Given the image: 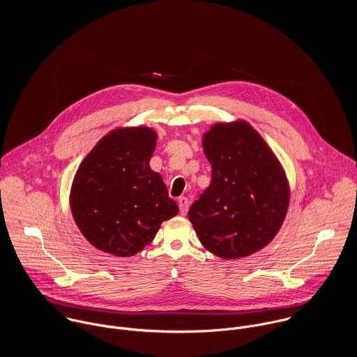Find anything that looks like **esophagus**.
Returning a JSON list of instances; mask_svg holds the SVG:
<instances>
[{"instance_id": "esophagus-1", "label": "esophagus", "mask_w": 357, "mask_h": 357, "mask_svg": "<svg viewBox=\"0 0 357 357\" xmlns=\"http://www.w3.org/2000/svg\"><path fill=\"white\" fill-rule=\"evenodd\" d=\"M178 207H180V213L183 214V215H185L187 214V211H188V207H190V201L187 199V198H180L178 199Z\"/></svg>"}]
</instances>
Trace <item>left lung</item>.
<instances>
[{"label":"left lung","instance_id":"1","mask_svg":"<svg viewBox=\"0 0 357 357\" xmlns=\"http://www.w3.org/2000/svg\"><path fill=\"white\" fill-rule=\"evenodd\" d=\"M211 183L188 218L204 249L224 259L253 255L280 229L290 191L264 139L245 121L215 123L204 133Z\"/></svg>","mask_w":357,"mask_h":357}]
</instances>
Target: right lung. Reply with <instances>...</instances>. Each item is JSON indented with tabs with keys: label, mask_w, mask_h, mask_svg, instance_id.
I'll return each instance as SVG.
<instances>
[{
	"label": "right lung",
	"mask_w": 357,
	"mask_h": 357,
	"mask_svg": "<svg viewBox=\"0 0 357 357\" xmlns=\"http://www.w3.org/2000/svg\"><path fill=\"white\" fill-rule=\"evenodd\" d=\"M156 133L146 126L105 135L79 165L70 194L74 221L96 249L116 257L142 252L160 224L178 213L150 167Z\"/></svg>",
	"instance_id": "add662e5"
}]
</instances>
